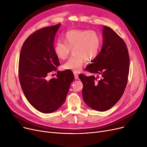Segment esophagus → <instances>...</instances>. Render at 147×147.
I'll return each mask as SVG.
<instances>
[{"label":"esophagus","mask_w":147,"mask_h":147,"mask_svg":"<svg viewBox=\"0 0 147 147\" xmlns=\"http://www.w3.org/2000/svg\"><path fill=\"white\" fill-rule=\"evenodd\" d=\"M74 78H75V79H78V78H79V76H78V73H76V72H74Z\"/></svg>","instance_id":"34e87169"}]
</instances>
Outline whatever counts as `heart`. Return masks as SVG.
I'll return each instance as SVG.
<instances>
[{"label":"heart","mask_w":147,"mask_h":147,"mask_svg":"<svg viewBox=\"0 0 147 147\" xmlns=\"http://www.w3.org/2000/svg\"><path fill=\"white\" fill-rule=\"evenodd\" d=\"M64 42L58 40L54 46L57 58L65 59L70 53L73 55L62 67L65 70L79 72L84 63L94 61L98 55L101 46V38L94 30H71L63 36Z\"/></svg>","instance_id":"obj_1"}]
</instances>
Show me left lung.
<instances>
[{"label":"left lung","mask_w":147,"mask_h":147,"mask_svg":"<svg viewBox=\"0 0 147 147\" xmlns=\"http://www.w3.org/2000/svg\"><path fill=\"white\" fill-rule=\"evenodd\" d=\"M102 47L86 70L94 75H79L84 102L99 111L109 110L122 96L127 82L129 57L126 45L111 28L104 26ZM95 75H100V79Z\"/></svg>","instance_id":"8db88e82"}]
</instances>
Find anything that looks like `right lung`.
<instances>
[{
    "instance_id": "add662e5",
    "label": "right lung",
    "mask_w": 147,
    "mask_h": 147,
    "mask_svg": "<svg viewBox=\"0 0 147 147\" xmlns=\"http://www.w3.org/2000/svg\"><path fill=\"white\" fill-rule=\"evenodd\" d=\"M61 24L44 27L31 34L22 45L19 59V79L27 101L38 111L51 113L66 99L74 75L67 70L57 71L48 79L59 61L53 51L55 36Z\"/></svg>"
}]
</instances>
